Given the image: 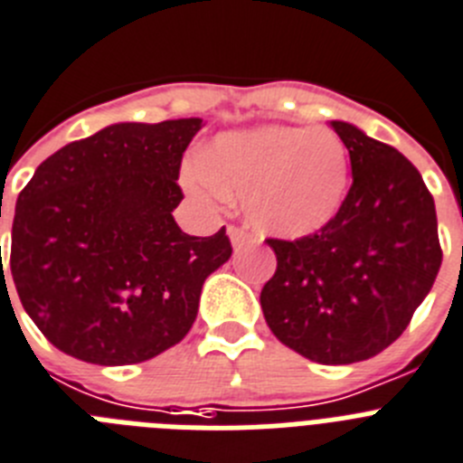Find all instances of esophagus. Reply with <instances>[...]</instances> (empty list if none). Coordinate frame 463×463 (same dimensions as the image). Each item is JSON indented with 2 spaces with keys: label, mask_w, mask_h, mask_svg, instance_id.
<instances>
[{
  "label": "esophagus",
  "mask_w": 463,
  "mask_h": 463,
  "mask_svg": "<svg viewBox=\"0 0 463 463\" xmlns=\"http://www.w3.org/2000/svg\"><path fill=\"white\" fill-rule=\"evenodd\" d=\"M227 234H229V241H232V246L234 248H243V246H248V243H255V239H252L248 232H243V229H239V227H229Z\"/></svg>",
  "instance_id": "esophagus-1"
}]
</instances>
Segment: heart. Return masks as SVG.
I'll use <instances>...</instances> for the list:
<instances>
[{
    "instance_id": "1",
    "label": "heart",
    "mask_w": 463,
    "mask_h": 463,
    "mask_svg": "<svg viewBox=\"0 0 463 463\" xmlns=\"http://www.w3.org/2000/svg\"><path fill=\"white\" fill-rule=\"evenodd\" d=\"M351 156L330 128L258 126L224 130L183 168L189 196L222 208L241 196L262 236L304 239L333 222L346 201Z\"/></svg>"
}]
</instances>
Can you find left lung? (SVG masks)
I'll list each match as a JSON object with an SVG mask.
<instances>
[{
    "label": "left lung",
    "mask_w": 463,
    "mask_h": 463,
    "mask_svg": "<svg viewBox=\"0 0 463 463\" xmlns=\"http://www.w3.org/2000/svg\"><path fill=\"white\" fill-rule=\"evenodd\" d=\"M327 124L349 149L354 184L318 234L267 241L279 267L260 304L280 345L314 363L349 365L401 337L433 288L442 252L420 171L358 126Z\"/></svg>",
    "instance_id": "1"
}]
</instances>
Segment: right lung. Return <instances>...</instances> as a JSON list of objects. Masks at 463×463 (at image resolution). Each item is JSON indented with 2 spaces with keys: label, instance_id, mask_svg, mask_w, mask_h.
Here are the masks:
<instances>
[{
  "label": "right lung",
  "instance_id": "1",
  "mask_svg": "<svg viewBox=\"0 0 463 463\" xmlns=\"http://www.w3.org/2000/svg\"><path fill=\"white\" fill-rule=\"evenodd\" d=\"M201 128L199 117L105 126L51 154L18 194L11 276L55 349L133 365L189 333L205 279L232 258L224 227L189 236L173 217L180 161Z\"/></svg>",
  "mask_w": 463,
  "mask_h": 463
}]
</instances>
